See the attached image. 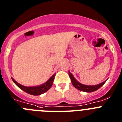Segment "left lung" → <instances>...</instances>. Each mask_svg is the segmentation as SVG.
<instances>
[{"instance_id": "obj_1", "label": "left lung", "mask_w": 122, "mask_h": 122, "mask_svg": "<svg viewBox=\"0 0 122 122\" xmlns=\"http://www.w3.org/2000/svg\"><path fill=\"white\" fill-rule=\"evenodd\" d=\"M69 75L71 80V82L72 83V85L74 86L76 89H77L78 90H80V91L85 92H95L96 91V90H98L101 87H102L104 84H105V83L107 81V80H106L104 81V82L100 83V84H97V85H84V84H81V83H79V82L78 81L75 79V78H74V76H73L72 74L69 71Z\"/></svg>"}]
</instances>
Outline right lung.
<instances>
[{
	"label": "right lung",
	"mask_w": 122,
	"mask_h": 122,
	"mask_svg": "<svg viewBox=\"0 0 122 122\" xmlns=\"http://www.w3.org/2000/svg\"><path fill=\"white\" fill-rule=\"evenodd\" d=\"M56 74H54L48 81L44 83V84H41L39 86H32V87H27L21 85V84H19L17 83L14 78H12V80L13 81L14 83L20 89L24 91L25 92L27 93L30 94L32 95H35V96H38V95H40L41 94L44 93L47 91H48L51 87L52 86L53 83V81H54V77H55Z\"/></svg>",
	"instance_id": "add662e5"
}]
</instances>
